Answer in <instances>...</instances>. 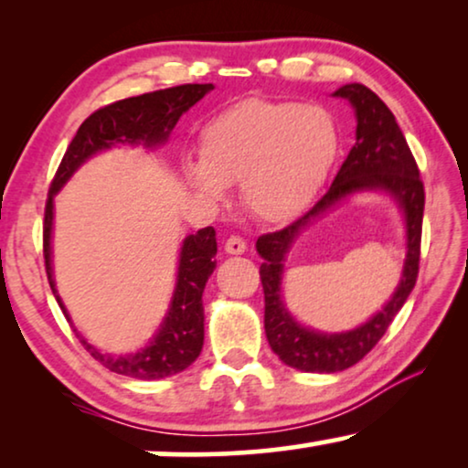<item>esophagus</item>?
Listing matches in <instances>:
<instances>
[{"label": "esophagus", "instance_id": "esophagus-1", "mask_svg": "<svg viewBox=\"0 0 468 468\" xmlns=\"http://www.w3.org/2000/svg\"><path fill=\"white\" fill-rule=\"evenodd\" d=\"M226 251L229 255H240L247 251V242L240 239V236H229V239L226 240Z\"/></svg>", "mask_w": 468, "mask_h": 468}]
</instances>
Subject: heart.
Masks as SVG:
<instances>
[{
  "mask_svg": "<svg viewBox=\"0 0 468 468\" xmlns=\"http://www.w3.org/2000/svg\"><path fill=\"white\" fill-rule=\"evenodd\" d=\"M338 151L341 132L324 106L247 100L202 127L200 162H183V176L207 200H221L228 185L240 183L255 217L285 221L313 200Z\"/></svg>",
  "mask_w": 468,
  "mask_h": 468,
  "instance_id": "obj_1",
  "label": "heart"
}]
</instances>
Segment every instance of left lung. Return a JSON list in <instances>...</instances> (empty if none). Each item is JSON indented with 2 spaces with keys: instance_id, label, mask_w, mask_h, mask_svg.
<instances>
[{
  "instance_id": "8db88e82",
  "label": "left lung",
  "mask_w": 468,
  "mask_h": 468,
  "mask_svg": "<svg viewBox=\"0 0 468 468\" xmlns=\"http://www.w3.org/2000/svg\"><path fill=\"white\" fill-rule=\"evenodd\" d=\"M335 98L347 100L356 112V144L336 172L330 189L290 226L260 236V279L264 287V328L268 345L281 362L304 373H338L360 362L386 335L415 287L420 268L424 183L405 136L389 108L360 82L336 89ZM379 190L393 197L406 221V261L399 285L388 303L354 331L319 333L300 324L284 304V260L292 240L317 218L356 193Z\"/></svg>"
}]
</instances>
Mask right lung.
<instances>
[{
    "label": "right lung",
    "mask_w": 468,
    "mask_h": 468,
    "mask_svg": "<svg viewBox=\"0 0 468 468\" xmlns=\"http://www.w3.org/2000/svg\"><path fill=\"white\" fill-rule=\"evenodd\" d=\"M213 89L215 87L210 82L208 85H178L162 89V91L136 95V98L119 100L111 106L95 111L79 127L61 159L53 185H50L47 210H44V261H47L48 283L69 324H72V319H69L66 304L57 292L53 274L55 196L82 164L101 151L119 144H143L144 149H155V146L165 144L183 112H187ZM215 253L217 239L215 229L210 226L197 229L196 234H189L183 240L181 253H178L176 283L168 311H165L157 332L144 347L132 351V354H104L74 328L76 336L80 338V343L85 345V349L95 360L117 375L153 381L181 373L196 362L204 345L202 292L217 266Z\"/></svg>",
    "instance_id": "right-lung-1"
}]
</instances>
